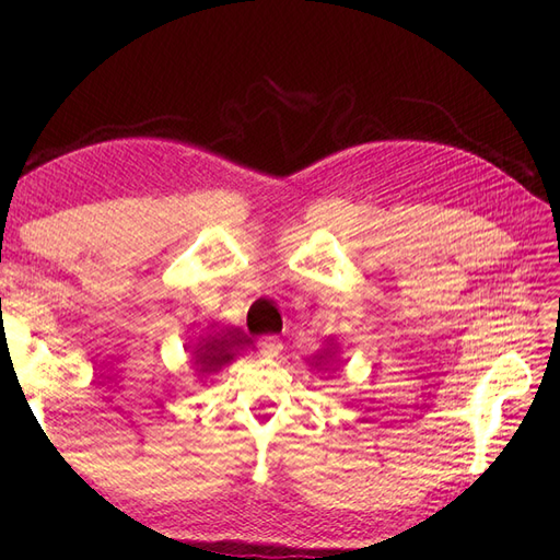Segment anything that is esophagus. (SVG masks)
<instances>
[{"mask_svg":"<svg viewBox=\"0 0 560 560\" xmlns=\"http://www.w3.org/2000/svg\"><path fill=\"white\" fill-rule=\"evenodd\" d=\"M259 350L264 358H278V354L282 352V341L278 336H266L259 341Z\"/></svg>","mask_w":560,"mask_h":560,"instance_id":"obj_1","label":"esophagus"}]
</instances>
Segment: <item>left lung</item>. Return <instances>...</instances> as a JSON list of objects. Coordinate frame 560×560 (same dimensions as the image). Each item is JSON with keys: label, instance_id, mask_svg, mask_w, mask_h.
I'll list each match as a JSON object with an SVG mask.
<instances>
[{"label": "left lung", "instance_id": "1", "mask_svg": "<svg viewBox=\"0 0 560 560\" xmlns=\"http://www.w3.org/2000/svg\"><path fill=\"white\" fill-rule=\"evenodd\" d=\"M336 346H334V341H331V338H329V346L325 348V350H317L315 352V358H313V366L319 371V369H325V371H331L334 366H336Z\"/></svg>", "mask_w": 560, "mask_h": 560}]
</instances>
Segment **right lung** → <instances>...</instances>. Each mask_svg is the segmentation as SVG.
I'll list each match as a JSON object with an SVG mask.
<instances>
[{
    "instance_id": "obj_1",
    "label": "right lung",
    "mask_w": 560,
    "mask_h": 560,
    "mask_svg": "<svg viewBox=\"0 0 560 560\" xmlns=\"http://www.w3.org/2000/svg\"><path fill=\"white\" fill-rule=\"evenodd\" d=\"M252 346V338L238 327H219L212 325V331L200 336L198 343L191 348V364L196 376L210 378L229 366L238 354Z\"/></svg>"
}]
</instances>
